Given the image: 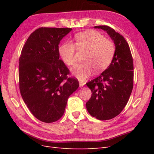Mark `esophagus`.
I'll list each match as a JSON object with an SVG mask.
<instances>
[{
    "label": "esophagus",
    "instance_id": "obj_1",
    "mask_svg": "<svg viewBox=\"0 0 154 154\" xmlns=\"http://www.w3.org/2000/svg\"><path fill=\"white\" fill-rule=\"evenodd\" d=\"M85 84V83L82 82V81H80V82H79V87H83Z\"/></svg>",
    "mask_w": 154,
    "mask_h": 154
}]
</instances>
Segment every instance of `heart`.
Masks as SVG:
<instances>
[{"instance_id": "obj_1", "label": "heart", "mask_w": 154, "mask_h": 154, "mask_svg": "<svg viewBox=\"0 0 154 154\" xmlns=\"http://www.w3.org/2000/svg\"><path fill=\"white\" fill-rule=\"evenodd\" d=\"M76 48L79 50L87 51L83 58L84 63L72 69V73L81 81L89 77L94 69L97 72L105 70L115 54V45L112 41L106 39L98 31H85L75 35V44L67 41L59 46V55L65 65H75Z\"/></svg>"}]
</instances>
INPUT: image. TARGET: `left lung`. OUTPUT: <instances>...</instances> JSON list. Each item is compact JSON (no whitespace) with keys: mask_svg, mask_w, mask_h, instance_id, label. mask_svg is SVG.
<instances>
[{"mask_svg":"<svg viewBox=\"0 0 154 154\" xmlns=\"http://www.w3.org/2000/svg\"><path fill=\"white\" fill-rule=\"evenodd\" d=\"M106 31L115 44V54L110 65L99 77L86 83L92 92L86 103L88 112L100 120L112 119L122 112L133 89V59L128 44L113 28L97 26Z\"/></svg>","mask_w":154,"mask_h":154,"instance_id":"8db88e82","label":"left lung"}]
</instances>
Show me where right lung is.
<instances>
[{
    "label": "right lung",
    "mask_w": 154,
    "mask_h": 154,
    "mask_svg": "<svg viewBox=\"0 0 154 154\" xmlns=\"http://www.w3.org/2000/svg\"><path fill=\"white\" fill-rule=\"evenodd\" d=\"M72 29L42 27L34 31L19 58V88L32 114L51 123L63 115L69 97L79 81L68 77L70 71L60 59L59 44Z\"/></svg>",
    "instance_id": "right-lung-1"
}]
</instances>
